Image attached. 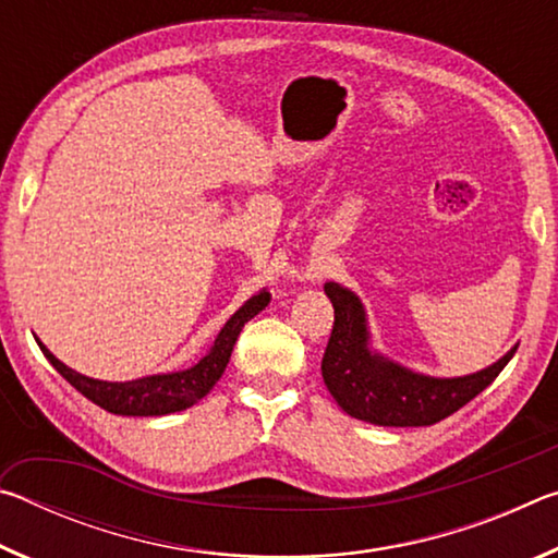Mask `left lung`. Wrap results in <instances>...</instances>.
<instances>
[{
    "mask_svg": "<svg viewBox=\"0 0 558 558\" xmlns=\"http://www.w3.org/2000/svg\"><path fill=\"white\" fill-rule=\"evenodd\" d=\"M325 292L335 307L332 335L323 356L325 386L339 409L374 426H433L448 418L485 391L517 352L512 347L487 369L456 379L411 372L369 347L364 305L352 290L325 282Z\"/></svg>",
    "mask_w": 558,
    "mask_h": 558,
    "instance_id": "1",
    "label": "left lung"
}]
</instances>
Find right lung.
I'll list each match as a JSON object with an SVG mask.
<instances>
[{
  "instance_id": "1",
  "label": "right lung",
  "mask_w": 558,
  "mask_h": 558,
  "mask_svg": "<svg viewBox=\"0 0 558 558\" xmlns=\"http://www.w3.org/2000/svg\"><path fill=\"white\" fill-rule=\"evenodd\" d=\"M268 302H270L268 290H260L258 295L245 300L243 305L231 315L229 323L221 327V332L214 339L209 352H206L194 366H189V369L143 376V379H132V381L90 379V376L73 372L63 362H59V359H56L49 349L41 344V339H36V342H39L44 356L53 364V369L59 372L75 391H81L88 401L100 405V409H106L108 413L167 415V413L189 409V405L202 401L204 396L214 389V384L221 379L226 364H229L233 344L235 339H239L243 325L256 317L260 310H266Z\"/></svg>"
}]
</instances>
